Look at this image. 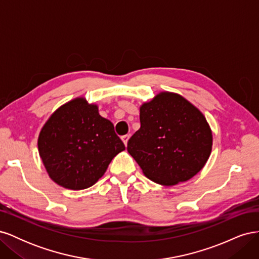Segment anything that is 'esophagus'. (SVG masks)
<instances>
[{
	"label": "esophagus",
	"instance_id": "34e87169",
	"mask_svg": "<svg viewBox=\"0 0 259 259\" xmlns=\"http://www.w3.org/2000/svg\"><path fill=\"white\" fill-rule=\"evenodd\" d=\"M128 138H130V135H124V136H122V140H123V143H124V145H125V146L127 145V140H128Z\"/></svg>",
	"mask_w": 259,
	"mask_h": 259
}]
</instances>
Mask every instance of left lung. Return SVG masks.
Returning a JSON list of instances; mask_svg holds the SVG:
<instances>
[{"label": "left lung", "mask_w": 259, "mask_h": 259, "mask_svg": "<svg viewBox=\"0 0 259 259\" xmlns=\"http://www.w3.org/2000/svg\"><path fill=\"white\" fill-rule=\"evenodd\" d=\"M211 132L197 108L173 93H161L140 107V128L127 151L153 182L173 186L204 166L211 150Z\"/></svg>", "instance_id": "obj_1"}]
</instances>
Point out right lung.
I'll return each mask as SVG.
<instances>
[{"instance_id":"add662e5","label":"right lung","mask_w":259,"mask_h":259,"mask_svg":"<svg viewBox=\"0 0 259 259\" xmlns=\"http://www.w3.org/2000/svg\"><path fill=\"white\" fill-rule=\"evenodd\" d=\"M50 177L67 189L92 187L125 146L95 105L76 98L55 111L37 140Z\"/></svg>"}]
</instances>
